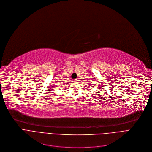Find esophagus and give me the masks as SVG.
Wrapping results in <instances>:
<instances>
[{
  "instance_id": "1",
  "label": "esophagus",
  "mask_w": 152,
  "mask_h": 152,
  "mask_svg": "<svg viewBox=\"0 0 152 152\" xmlns=\"http://www.w3.org/2000/svg\"><path fill=\"white\" fill-rule=\"evenodd\" d=\"M74 81H75V82H78V79H77V78H76V79H75V80H74Z\"/></svg>"
}]
</instances>
